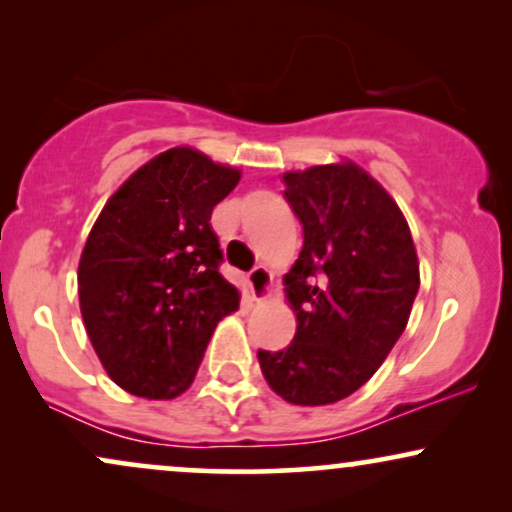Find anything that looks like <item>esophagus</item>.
<instances>
[{
    "label": "esophagus",
    "mask_w": 512,
    "mask_h": 512,
    "mask_svg": "<svg viewBox=\"0 0 512 512\" xmlns=\"http://www.w3.org/2000/svg\"><path fill=\"white\" fill-rule=\"evenodd\" d=\"M248 283L252 288V295H255V300H264L269 295V291H272V272L260 264V267H255L248 274Z\"/></svg>",
    "instance_id": "34e87169"
}]
</instances>
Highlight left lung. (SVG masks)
Masks as SVG:
<instances>
[{"mask_svg":"<svg viewBox=\"0 0 512 512\" xmlns=\"http://www.w3.org/2000/svg\"><path fill=\"white\" fill-rule=\"evenodd\" d=\"M303 250L283 276L298 317L283 350H257L267 384L295 405H329L372 379L410 319L420 262L391 195L355 164L283 174Z\"/></svg>","mask_w":512,"mask_h":512,"instance_id":"obj_1","label":"left lung"}]
</instances>
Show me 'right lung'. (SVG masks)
Instances as JSON below:
<instances>
[{
    "label": "right lung",
    "mask_w": 512,
    "mask_h": 512,
    "mask_svg": "<svg viewBox=\"0 0 512 512\" xmlns=\"http://www.w3.org/2000/svg\"><path fill=\"white\" fill-rule=\"evenodd\" d=\"M240 171L174 147L128 178L92 226L78 295L97 357L123 391L169 400L193 384L209 338L240 295L219 264L212 209Z\"/></svg>",
    "instance_id": "right-lung-1"
}]
</instances>
